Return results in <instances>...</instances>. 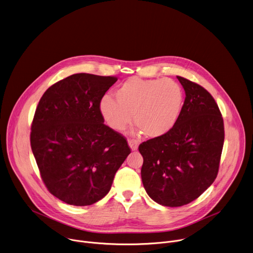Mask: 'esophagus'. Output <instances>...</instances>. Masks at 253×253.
I'll return each instance as SVG.
<instances>
[{"mask_svg":"<svg viewBox=\"0 0 253 253\" xmlns=\"http://www.w3.org/2000/svg\"><path fill=\"white\" fill-rule=\"evenodd\" d=\"M128 145H129V147L131 148L132 151H136L138 149V146H139V144L136 140H131V139L128 140Z\"/></svg>","mask_w":253,"mask_h":253,"instance_id":"obj_1","label":"esophagus"}]
</instances>
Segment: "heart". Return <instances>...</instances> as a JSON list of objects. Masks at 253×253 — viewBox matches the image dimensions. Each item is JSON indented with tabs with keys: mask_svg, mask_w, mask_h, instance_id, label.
I'll return each mask as SVG.
<instances>
[{
	"mask_svg": "<svg viewBox=\"0 0 253 253\" xmlns=\"http://www.w3.org/2000/svg\"><path fill=\"white\" fill-rule=\"evenodd\" d=\"M115 99L105 95L99 111L107 126L122 132L132 121L149 139L169 133L181 115L184 94L181 86L170 79L130 78L114 92Z\"/></svg>",
	"mask_w": 253,
	"mask_h": 253,
	"instance_id": "obj_1",
	"label": "heart"
}]
</instances>
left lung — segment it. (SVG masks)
I'll return each instance as SVG.
<instances>
[{"label": "left lung", "instance_id": "left-lung-1", "mask_svg": "<svg viewBox=\"0 0 253 253\" xmlns=\"http://www.w3.org/2000/svg\"><path fill=\"white\" fill-rule=\"evenodd\" d=\"M185 100L173 129L139 146L148 195L167 207L197 199L217 177L225 140L224 120L213 96L203 86L177 76Z\"/></svg>", "mask_w": 253, "mask_h": 253}]
</instances>
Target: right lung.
<instances>
[{"mask_svg": "<svg viewBox=\"0 0 253 253\" xmlns=\"http://www.w3.org/2000/svg\"><path fill=\"white\" fill-rule=\"evenodd\" d=\"M117 78L75 74L51 85L36 107L30 145L49 192L88 206L110 190L131 153L126 139L104 124L99 102Z\"/></svg>", "mask_w": 253, "mask_h": 253, "instance_id": "right-lung-1", "label": "right lung"}]
</instances>
